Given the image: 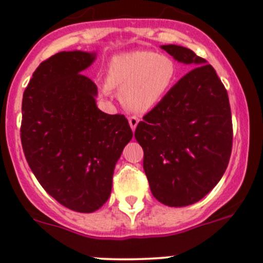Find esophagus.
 <instances>
[{"label": "esophagus", "instance_id": "1", "mask_svg": "<svg viewBox=\"0 0 263 263\" xmlns=\"http://www.w3.org/2000/svg\"><path fill=\"white\" fill-rule=\"evenodd\" d=\"M138 123H139V119H138L137 117H134V115H133V117H129V124H130V128L133 132H134L135 128H137Z\"/></svg>", "mask_w": 263, "mask_h": 263}]
</instances>
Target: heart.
<instances>
[{"label": "heart", "instance_id": "b5f03b06", "mask_svg": "<svg viewBox=\"0 0 263 263\" xmlns=\"http://www.w3.org/2000/svg\"><path fill=\"white\" fill-rule=\"evenodd\" d=\"M178 75L176 61L155 51H133L114 56L108 66V78L101 84L103 97L119 89L125 108L135 112L148 111L173 86Z\"/></svg>", "mask_w": 263, "mask_h": 263}]
</instances>
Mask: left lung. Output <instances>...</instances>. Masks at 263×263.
Listing matches in <instances>:
<instances>
[{"label": "left lung", "instance_id": "1", "mask_svg": "<svg viewBox=\"0 0 263 263\" xmlns=\"http://www.w3.org/2000/svg\"><path fill=\"white\" fill-rule=\"evenodd\" d=\"M179 63L196 65L143 117L135 139L153 196L169 207L198 202L216 187L232 152L227 90L212 65L192 50L163 45Z\"/></svg>", "mask_w": 263, "mask_h": 263}]
</instances>
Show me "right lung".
Instances as JSON below:
<instances>
[{
    "mask_svg": "<svg viewBox=\"0 0 263 263\" xmlns=\"http://www.w3.org/2000/svg\"><path fill=\"white\" fill-rule=\"evenodd\" d=\"M94 53L63 51L42 61L22 99L21 143L42 188L69 210L90 213L106 202L133 132L121 114L98 109V87L80 74Z\"/></svg>",
    "mask_w": 263,
    "mask_h": 263,
    "instance_id": "1",
    "label": "right lung"
}]
</instances>
